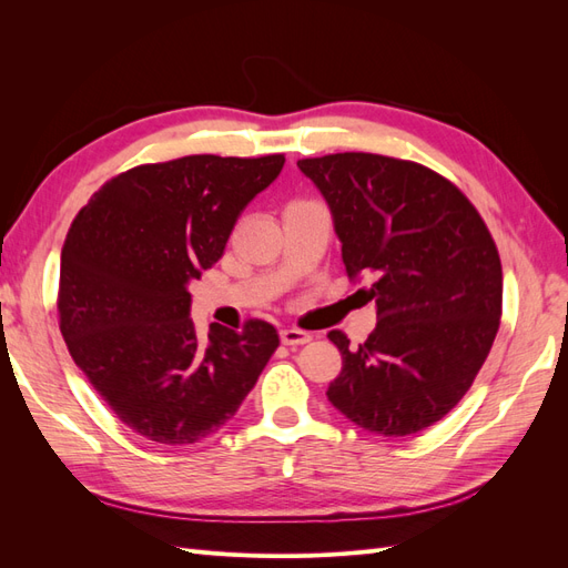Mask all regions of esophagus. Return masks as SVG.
<instances>
[{
	"mask_svg": "<svg viewBox=\"0 0 568 568\" xmlns=\"http://www.w3.org/2000/svg\"><path fill=\"white\" fill-rule=\"evenodd\" d=\"M280 336H282L284 346H303V343H307V341L313 338L307 332L298 329V326H286V329L280 332Z\"/></svg>",
	"mask_w": 568,
	"mask_h": 568,
	"instance_id": "esophagus-1",
	"label": "esophagus"
}]
</instances>
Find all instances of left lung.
Segmentation results:
<instances>
[{"label":"left lung","mask_w":568,"mask_h":568,"mask_svg":"<svg viewBox=\"0 0 568 568\" xmlns=\"http://www.w3.org/2000/svg\"><path fill=\"white\" fill-rule=\"evenodd\" d=\"M334 215L348 277L376 303V326L351 348L326 398L379 436H409L462 400L503 315V265L484 217L459 189L415 161L346 151L301 159ZM357 291V294H359Z\"/></svg>","instance_id":"1"}]
</instances>
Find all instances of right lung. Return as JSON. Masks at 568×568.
I'll list each match as a JSON object with an SVG mask.
<instances>
[{"instance_id": "1", "label": "right lung", "mask_w": 568, "mask_h": 568, "mask_svg": "<svg viewBox=\"0 0 568 568\" xmlns=\"http://www.w3.org/2000/svg\"><path fill=\"white\" fill-rule=\"evenodd\" d=\"M282 165L284 153L144 163L101 184L75 215L61 251L59 326L75 365L134 434L163 445L215 434L277 351L265 320L201 341L186 284L220 261L239 215Z\"/></svg>"}]
</instances>
